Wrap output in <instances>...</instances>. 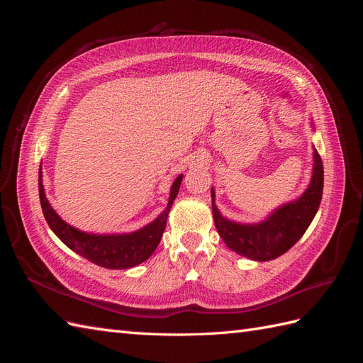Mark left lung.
Instances as JSON below:
<instances>
[{
    "label": "left lung",
    "instance_id": "8db88e82",
    "mask_svg": "<svg viewBox=\"0 0 363 363\" xmlns=\"http://www.w3.org/2000/svg\"><path fill=\"white\" fill-rule=\"evenodd\" d=\"M324 168L321 156L313 152V174L309 188L296 201L277 208L259 224H238L225 219L215 206L212 189V212L219 236L230 250L252 260L267 262L284 255L298 242L315 218L323 199Z\"/></svg>",
    "mask_w": 363,
    "mask_h": 363
}]
</instances>
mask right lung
Returning <instances> with one entry per match:
<instances>
[{"instance_id": "right-lung-1", "label": "right lung", "mask_w": 363, "mask_h": 363, "mask_svg": "<svg viewBox=\"0 0 363 363\" xmlns=\"http://www.w3.org/2000/svg\"><path fill=\"white\" fill-rule=\"evenodd\" d=\"M183 175H179L172 183L168 207L152 221L138 232L128 235H89L83 233L67 224L52 211L42 184V172L39 169V199L43 216H45L50 228L62 242L69 247L77 255L83 256L98 267L108 269H127L145 262L157 248L162 235L167 227V218L172 201L179 194Z\"/></svg>"}]
</instances>
